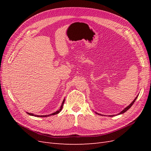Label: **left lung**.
Returning <instances> with one entry per match:
<instances>
[{"mask_svg": "<svg viewBox=\"0 0 151 151\" xmlns=\"http://www.w3.org/2000/svg\"><path fill=\"white\" fill-rule=\"evenodd\" d=\"M138 96H139V95H137V97H136V98H135V99H134V101H132V103H130V104L129 105V106H127L126 108H125L124 109H123V110H122V111L121 112H120L119 113H118V115H120V114H123V113H124L125 112H126V111H127L128 110V109H130V107H131V106H132V105H133V104H134V102L135 101V100L137 99V97H138ZM95 113H96V114H98V115H101V114H99V113H96V112H95ZM113 116V115H109V116Z\"/></svg>", "mask_w": 151, "mask_h": 151, "instance_id": "1", "label": "left lung"}]
</instances>
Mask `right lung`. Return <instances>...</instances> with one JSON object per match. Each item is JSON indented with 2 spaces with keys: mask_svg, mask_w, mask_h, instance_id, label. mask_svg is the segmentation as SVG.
<instances>
[{
  "mask_svg": "<svg viewBox=\"0 0 151 151\" xmlns=\"http://www.w3.org/2000/svg\"><path fill=\"white\" fill-rule=\"evenodd\" d=\"M64 102H65V99L63 100L62 103V104H61V106H60V109H59L58 111H57L56 112H54V113H53L50 114V115H34V114H33V113H28V112H26V113H28L29 115L34 116H36V117H40V116H41V117H47V116H51V115H56V114H58V113H60V112L61 111L62 109V108H63V104H64Z\"/></svg>",
  "mask_w": 151,
  "mask_h": 151,
  "instance_id": "1",
  "label": "right lung"
}]
</instances>
